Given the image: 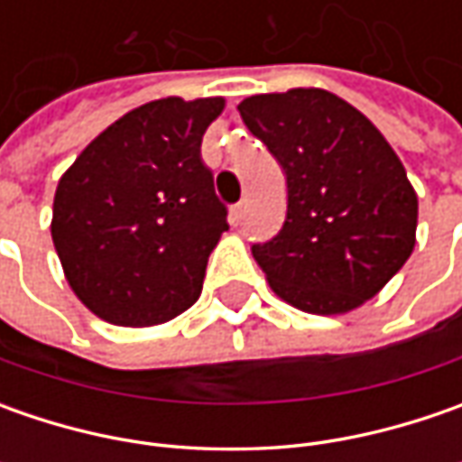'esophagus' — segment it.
<instances>
[{"label":"esophagus","mask_w":462,"mask_h":462,"mask_svg":"<svg viewBox=\"0 0 462 462\" xmlns=\"http://www.w3.org/2000/svg\"><path fill=\"white\" fill-rule=\"evenodd\" d=\"M246 216V200H241L231 208V223H239Z\"/></svg>","instance_id":"1"}]
</instances>
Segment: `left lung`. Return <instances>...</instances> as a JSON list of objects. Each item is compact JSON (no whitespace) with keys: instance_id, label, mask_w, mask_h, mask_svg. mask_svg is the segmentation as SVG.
Masks as SVG:
<instances>
[{"instance_id":"1","label":"left lung","mask_w":462,"mask_h":462,"mask_svg":"<svg viewBox=\"0 0 462 462\" xmlns=\"http://www.w3.org/2000/svg\"><path fill=\"white\" fill-rule=\"evenodd\" d=\"M239 113L288 180L280 234L252 246L270 288L319 316L381 293L417 244V192L391 143L327 89L254 95Z\"/></svg>"}]
</instances>
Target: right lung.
<instances>
[{"label":"right lung","instance_id":"1","mask_svg":"<svg viewBox=\"0 0 462 462\" xmlns=\"http://www.w3.org/2000/svg\"><path fill=\"white\" fill-rule=\"evenodd\" d=\"M223 97H164L116 120L66 169L51 236L71 291L117 327L187 310L228 231L200 143Z\"/></svg>","mask_w":462,"mask_h":462}]
</instances>
